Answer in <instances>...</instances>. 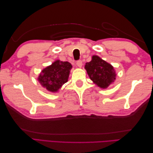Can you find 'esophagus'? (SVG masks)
<instances>
[{
	"mask_svg": "<svg viewBox=\"0 0 153 153\" xmlns=\"http://www.w3.org/2000/svg\"><path fill=\"white\" fill-rule=\"evenodd\" d=\"M76 65L77 66V67H79V68H82V65H83L82 61V60H78V61H77Z\"/></svg>",
	"mask_w": 153,
	"mask_h": 153,
	"instance_id": "1",
	"label": "esophagus"
}]
</instances>
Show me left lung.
I'll list each match as a JSON object with an SVG mask.
<instances>
[{
    "instance_id": "8db88e82",
    "label": "left lung",
    "mask_w": 153,
    "mask_h": 153,
    "mask_svg": "<svg viewBox=\"0 0 153 153\" xmlns=\"http://www.w3.org/2000/svg\"><path fill=\"white\" fill-rule=\"evenodd\" d=\"M85 69L91 80L100 89H106L116 80L114 67L97 55L92 56L91 60L85 64Z\"/></svg>"
}]
</instances>
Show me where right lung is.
Returning <instances> with one entry per match:
<instances>
[{
    "mask_svg": "<svg viewBox=\"0 0 153 153\" xmlns=\"http://www.w3.org/2000/svg\"><path fill=\"white\" fill-rule=\"evenodd\" d=\"M71 68L72 66L68 62L56 60L42 70L37 80L48 91L57 93L68 82Z\"/></svg>",
    "mask_w": 153,
    "mask_h": 153,
    "instance_id": "obj_1",
    "label": "right lung"
}]
</instances>
